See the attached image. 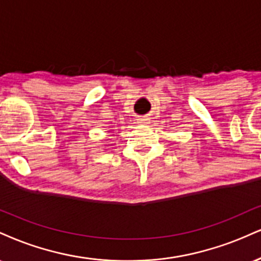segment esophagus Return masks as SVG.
<instances>
[{"label": "esophagus", "instance_id": "34e87169", "mask_svg": "<svg viewBox=\"0 0 261 261\" xmlns=\"http://www.w3.org/2000/svg\"><path fill=\"white\" fill-rule=\"evenodd\" d=\"M136 121H137V124H140V125H146V124H148V122H149V119L146 118V117H140V118L136 119Z\"/></svg>", "mask_w": 261, "mask_h": 261}]
</instances>
